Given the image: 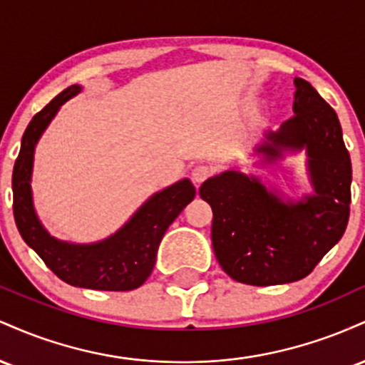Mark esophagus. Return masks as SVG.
I'll use <instances>...</instances> for the list:
<instances>
[{
	"label": "esophagus",
	"instance_id": "1",
	"mask_svg": "<svg viewBox=\"0 0 365 365\" xmlns=\"http://www.w3.org/2000/svg\"><path fill=\"white\" fill-rule=\"evenodd\" d=\"M211 175H212V168L206 165H197L194 166V170H192V180H194L195 183H202L204 180H207Z\"/></svg>",
	"mask_w": 365,
	"mask_h": 365
}]
</instances>
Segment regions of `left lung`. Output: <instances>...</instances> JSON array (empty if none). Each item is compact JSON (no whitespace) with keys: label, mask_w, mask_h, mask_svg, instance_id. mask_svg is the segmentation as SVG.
Listing matches in <instances>:
<instances>
[{"label":"left lung","mask_w":365,"mask_h":365,"mask_svg":"<svg viewBox=\"0 0 365 365\" xmlns=\"http://www.w3.org/2000/svg\"><path fill=\"white\" fill-rule=\"evenodd\" d=\"M293 113L257 148L267 161L283 149H307L316 194L284 204L238 171L209 178L199 194L212 209V249L235 282L271 287L312 273L343 237L350 216L351 163L336 113L304 78H295Z\"/></svg>","instance_id":"left-lung-1"}]
</instances>
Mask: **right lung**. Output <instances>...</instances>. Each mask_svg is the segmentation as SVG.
<instances>
[{
	"label": "right lung",
	"instance_id": "obj_1",
	"mask_svg": "<svg viewBox=\"0 0 365 365\" xmlns=\"http://www.w3.org/2000/svg\"><path fill=\"white\" fill-rule=\"evenodd\" d=\"M77 92H81V87L70 86L34 115L25 128L11 178L15 223L25 244L32 247L46 266L65 283L91 290H133L153 273L161 238L180 212L194 200L195 187L190 180H182L158 192L118 233L99 244L72 245L49 237L32 206L34 148L58 108Z\"/></svg>",
	"mask_w": 365,
	"mask_h": 365
}]
</instances>
